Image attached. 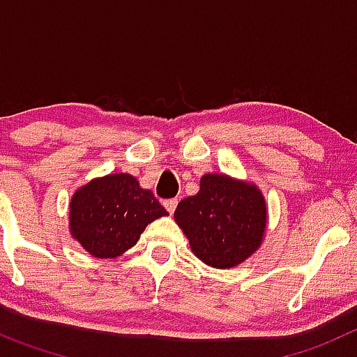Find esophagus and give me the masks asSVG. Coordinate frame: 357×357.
<instances>
[{
    "instance_id": "1",
    "label": "esophagus",
    "mask_w": 357,
    "mask_h": 357,
    "mask_svg": "<svg viewBox=\"0 0 357 357\" xmlns=\"http://www.w3.org/2000/svg\"><path fill=\"white\" fill-rule=\"evenodd\" d=\"M176 204H178V200H176V198H169V200L164 202V207H166V211H168L169 214H173L176 209Z\"/></svg>"
}]
</instances>
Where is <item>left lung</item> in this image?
<instances>
[{"label":"left lung","mask_w":357,"mask_h":357,"mask_svg":"<svg viewBox=\"0 0 357 357\" xmlns=\"http://www.w3.org/2000/svg\"><path fill=\"white\" fill-rule=\"evenodd\" d=\"M175 222L202 263L225 270L247 261L261 247L268 207L254 182L206 173L200 191L178 202Z\"/></svg>","instance_id":"left-lung-1"}]
</instances>
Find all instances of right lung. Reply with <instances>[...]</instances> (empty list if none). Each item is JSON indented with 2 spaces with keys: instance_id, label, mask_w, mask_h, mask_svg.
Wrapping results in <instances>:
<instances>
[{
  "instance_id": "add662e5",
  "label": "right lung",
  "mask_w": 357,
  "mask_h": 357,
  "mask_svg": "<svg viewBox=\"0 0 357 357\" xmlns=\"http://www.w3.org/2000/svg\"><path fill=\"white\" fill-rule=\"evenodd\" d=\"M160 216H168L166 209L134 175L110 173L75 191L69 202V232L98 259H116Z\"/></svg>"
}]
</instances>
